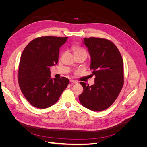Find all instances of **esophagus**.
I'll return each instance as SVG.
<instances>
[{"instance_id": "1", "label": "esophagus", "mask_w": 147, "mask_h": 147, "mask_svg": "<svg viewBox=\"0 0 147 147\" xmlns=\"http://www.w3.org/2000/svg\"><path fill=\"white\" fill-rule=\"evenodd\" d=\"M70 82L71 83H75V84L77 83V81H75V80H70Z\"/></svg>"}]
</instances>
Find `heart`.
Returning a JSON list of instances; mask_svg holds the SVG:
<instances>
[{
  "label": "heart",
  "instance_id": "1",
  "mask_svg": "<svg viewBox=\"0 0 147 147\" xmlns=\"http://www.w3.org/2000/svg\"><path fill=\"white\" fill-rule=\"evenodd\" d=\"M72 50L74 53V55H78L81 54L86 55V51L84 49L77 45H74L72 47Z\"/></svg>",
  "mask_w": 147,
  "mask_h": 147
}]
</instances>
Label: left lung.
<instances>
[{
  "label": "left lung",
  "mask_w": 147,
  "mask_h": 147,
  "mask_svg": "<svg viewBox=\"0 0 147 147\" xmlns=\"http://www.w3.org/2000/svg\"><path fill=\"white\" fill-rule=\"evenodd\" d=\"M90 53V69L95 75L94 84L80 82L83 91L78 98L81 104L94 112L108 109L117 99L124 84L123 61L118 49L109 40L84 38Z\"/></svg>",
  "instance_id": "8db88e82"
}]
</instances>
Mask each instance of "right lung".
<instances>
[{
	"mask_svg": "<svg viewBox=\"0 0 147 147\" xmlns=\"http://www.w3.org/2000/svg\"><path fill=\"white\" fill-rule=\"evenodd\" d=\"M67 37H40L28 43L22 53L18 83L26 99L38 109L49 107L58 100L69 83L68 78L52 79L50 67L58 62L59 48Z\"/></svg>",
	"mask_w": 147,
	"mask_h": 147,
	"instance_id": "obj_1",
	"label": "right lung"
}]
</instances>
